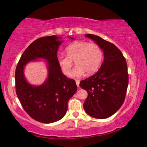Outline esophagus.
Returning <instances> with one entry per match:
<instances>
[{"label":"esophagus","instance_id":"34e87169","mask_svg":"<svg viewBox=\"0 0 147 147\" xmlns=\"http://www.w3.org/2000/svg\"><path fill=\"white\" fill-rule=\"evenodd\" d=\"M76 85H77L78 87H79V84H80V81H79V80H76Z\"/></svg>","mask_w":147,"mask_h":147}]
</instances>
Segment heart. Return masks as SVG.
<instances>
[{
  "instance_id": "1",
  "label": "heart",
  "mask_w": 147,
  "mask_h": 147,
  "mask_svg": "<svg viewBox=\"0 0 147 147\" xmlns=\"http://www.w3.org/2000/svg\"><path fill=\"white\" fill-rule=\"evenodd\" d=\"M65 51L67 55H59L57 57V63L63 73L69 75L74 61L76 66L71 74L73 78H80L85 73L87 75L94 74L103 61V50L96 44L76 42L67 46Z\"/></svg>"
}]
</instances>
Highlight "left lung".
Returning a JSON list of instances; mask_svg holds the SVG:
<instances>
[{"instance_id":"8db88e82","label":"left lung","mask_w":147,"mask_h":147,"mask_svg":"<svg viewBox=\"0 0 147 147\" xmlns=\"http://www.w3.org/2000/svg\"><path fill=\"white\" fill-rule=\"evenodd\" d=\"M85 36L101 47L104 61L96 73L80 81V87L88 92L83 107L88 115L105 119L113 115L124 101L128 86L126 61L113 44L94 34Z\"/></svg>"}]
</instances>
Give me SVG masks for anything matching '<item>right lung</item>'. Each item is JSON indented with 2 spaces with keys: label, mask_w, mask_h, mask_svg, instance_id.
Instances as JSON below:
<instances>
[{
  "label": "right lung",
  "mask_w": 147,
  "mask_h": 147,
  "mask_svg": "<svg viewBox=\"0 0 147 147\" xmlns=\"http://www.w3.org/2000/svg\"><path fill=\"white\" fill-rule=\"evenodd\" d=\"M61 39L52 35L32 42L23 53L16 70V94L23 109L34 120L44 124L63 117L69 100L77 90L75 80L65 76L57 63V52L63 42ZM38 59L46 60L48 77L41 85L34 86L26 81L24 69L28 62Z\"/></svg>",
  "instance_id": "add662e5"
}]
</instances>
